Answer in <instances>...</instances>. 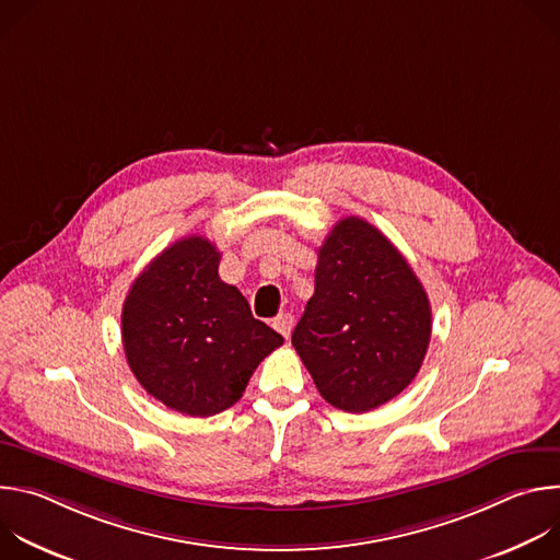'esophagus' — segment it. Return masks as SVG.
Here are the masks:
<instances>
[{"instance_id": "34e87169", "label": "esophagus", "mask_w": 560, "mask_h": 560, "mask_svg": "<svg viewBox=\"0 0 560 560\" xmlns=\"http://www.w3.org/2000/svg\"><path fill=\"white\" fill-rule=\"evenodd\" d=\"M272 328L283 337V339H288L290 337V332H292V316L288 314V312H281L275 322H272Z\"/></svg>"}]
</instances>
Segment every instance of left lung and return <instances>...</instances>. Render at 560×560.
<instances>
[{
    "label": "left lung",
    "instance_id": "1",
    "mask_svg": "<svg viewBox=\"0 0 560 560\" xmlns=\"http://www.w3.org/2000/svg\"><path fill=\"white\" fill-rule=\"evenodd\" d=\"M432 307L389 238L359 217L341 219L318 248L314 294L292 346L326 401L370 412L401 394L421 370Z\"/></svg>",
    "mask_w": 560,
    "mask_h": 560
}]
</instances>
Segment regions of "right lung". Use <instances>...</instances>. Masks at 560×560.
<instances>
[{
    "label": "right lung",
    "instance_id": "1",
    "mask_svg": "<svg viewBox=\"0 0 560 560\" xmlns=\"http://www.w3.org/2000/svg\"><path fill=\"white\" fill-rule=\"evenodd\" d=\"M221 253L192 234L154 257L121 310V341L141 387L166 408L212 417L242 398L283 337L219 279Z\"/></svg>",
    "mask_w": 560,
    "mask_h": 560
}]
</instances>
